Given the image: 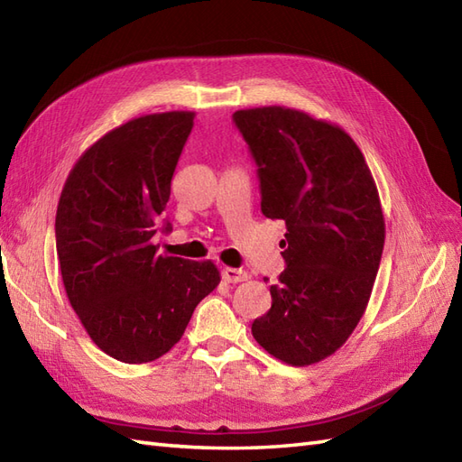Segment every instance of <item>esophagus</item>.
<instances>
[{
    "instance_id": "34e87169",
    "label": "esophagus",
    "mask_w": 462,
    "mask_h": 462,
    "mask_svg": "<svg viewBox=\"0 0 462 462\" xmlns=\"http://www.w3.org/2000/svg\"><path fill=\"white\" fill-rule=\"evenodd\" d=\"M247 271L244 269H236V267H224L222 269V279L226 282H242V281H247Z\"/></svg>"
}]
</instances>
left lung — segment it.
Segmentation results:
<instances>
[{"label": "left lung", "mask_w": 462, "mask_h": 462, "mask_svg": "<svg viewBox=\"0 0 462 462\" xmlns=\"http://www.w3.org/2000/svg\"><path fill=\"white\" fill-rule=\"evenodd\" d=\"M234 123L259 168L262 212L287 224V269L252 334L282 363L314 365L346 344L369 304L386 234L376 183L334 123L281 105L236 111Z\"/></svg>", "instance_id": "1"}]
</instances>
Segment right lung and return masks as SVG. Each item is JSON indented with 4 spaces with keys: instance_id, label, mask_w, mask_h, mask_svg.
<instances>
[{
    "instance_id": "right-lung-1",
    "label": "right lung",
    "mask_w": 462,
    "mask_h": 462,
    "mask_svg": "<svg viewBox=\"0 0 462 462\" xmlns=\"http://www.w3.org/2000/svg\"><path fill=\"white\" fill-rule=\"evenodd\" d=\"M193 118L153 113L109 130L81 153L58 200L68 300L93 344L128 365L168 353L220 282L210 259L160 255L152 242Z\"/></svg>"
}]
</instances>
